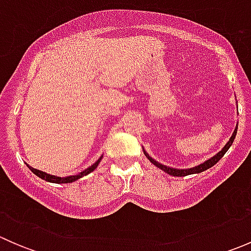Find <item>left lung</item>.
<instances>
[{
    "mask_svg": "<svg viewBox=\"0 0 251 251\" xmlns=\"http://www.w3.org/2000/svg\"><path fill=\"white\" fill-rule=\"evenodd\" d=\"M237 130H238V123H237V125H235V128H234L233 133H232L231 138H229V141L227 142L226 144H225V147L221 149V151H219V153H216L214 156H211V158H210V159L205 160L204 163H201V164H199V165L193 166V168H189V169H175V168H170V166L164 165V164L158 163V161L154 160V159L151 158V156H149V154L147 153L146 151H144V148H142V149H143L144 155H146L147 158L149 159V161H151V164H154V165H155L156 168H159V169H160V170L165 171L166 174L171 175V176L181 177V176H188V175H193V174H201V173H203V171L207 170V169L211 168V166H214L215 164H216L217 161H219L220 159H221L222 156H224L225 154H226V151H228L229 147H231L232 143H233V141H234V138H235V135H237Z\"/></svg>",
    "mask_w": 251,
    "mask_h": 251,
    "instance_id": "obj_1",
    "label": "left lung"
}]
</instances>
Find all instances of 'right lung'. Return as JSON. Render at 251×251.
Masks as SVG:
<instances>
[{
    "label": "right lung",
    "mask_w": 251,
    "mask_h": 251,
    "mask_svg": "<svg viewBox=\"0 0 251 251\" xmlns=\"http://www.w3.org/2000/svg\"><path fill=\"white\" fill-rule=\"evenodd\" d=\"M102 158H103V155H100V159H98V160L96 161L95 164H92L91 166H88L87 169H85L83 171H81L80 174L72 175V176H65V177L55 176V175H50L47 173H44V171H40V170H37V169H34L32 166L27 165V164H26V166L30 169V170H31V173H34L35 175H36V176H39L40 178L45 179V181L50 182V183H58V184H60V183H72V182L77 181V179L81 178V177L86 176V175L91 174L93 170H96V169H97V166H98V164H100V160H102Z\"/></svg>",
    "instance_id": "add662e5"
}]
</instances>
